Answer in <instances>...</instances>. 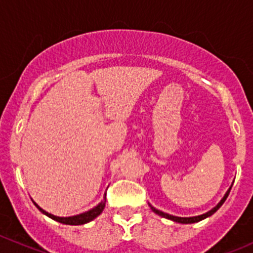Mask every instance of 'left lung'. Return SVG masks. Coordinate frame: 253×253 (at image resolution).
Here are the masks:
<instances>
[{
    "label": "left lung",
    "mask_w": 253,
    "mask_h": 253,
    "mask_svg": "<svg viewBox=\"0 0 253 253\" xmlns=\"http://www.w3.org/2000/svg\"><path fill=\"white\" fill-rule=\"evenodd\" d=\"M231 188H232V185H231V187L228 188L227 192L225 193V196H223V197L221 198V201H219L218 204H217L216 206L213 207V209L210 210V211L206 212V213L198 214V216H192V217H178V216H173V214H169V213H166V212L160 211V210L155 209V207L151 206V205H150V207H151V210H152V211L155 212V213H157V214H159V216H161V217H165V218H167V219H171V221H173V222H178V223H195V222H200V221H202V219H205V218H207V217L212 216V214H213L214 212H216L217 210L219 209V207L222 206L223 202L226 201V198L228 197V193H230Z\"/></svg>",
    "instance_id": "left-lung-1"
}]
</instances>
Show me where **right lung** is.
<instances>
[{"label":"right lung","instance_id":"1","mask_svg":"<svg viewBox=\"0 0 253 253\" xmlns=\"http://www.w3.org/2000/svg\"><path fill=\"white\" fill-rule=\"evenodd\" d=\"M34 204H35V206H36L37 209H39L40 211L42 212V213L46 214V216H48L49 218L55 219V221H57V222L63 223V225L79 226V225H84V223H87V222H91L92 219H94V218H96V217L100 216V214L102 213L103 209H105V206H106V195H105V197H103L102 201H101L100 204L97 205V206H94L93 209L88 210V211L84 212V213L75 214V216H70V217H58V216H55V214L48 213V212L44 211L43 209H41V207H40L39 205L36 204V202H34Z\"/></svg>","mask_w":253,"mask_h":253}]
</instances>
